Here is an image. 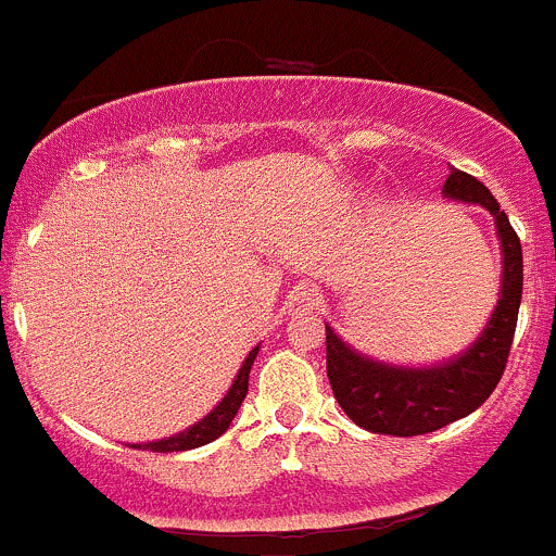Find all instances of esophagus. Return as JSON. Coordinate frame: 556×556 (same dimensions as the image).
Segmentation results:
<instances>
[{
  "mask_svg": "<svg viewBox=\"0 0 556 556\" xmlns=\"http://www.w3.org/2000/svg\"><path fill=\"white\" fill-rule=\"evenodd\" d=\"M318 302H321V296H318V291L313 289V286H294V289L289 291L286 307H289L291 313H300V316H305V313L316 311Z\"/></svg>",
  "mask_w": 556,
  "mask_h": 556,
  "instance_id": "1",
  "label": "esophagus"
}]
</instances>
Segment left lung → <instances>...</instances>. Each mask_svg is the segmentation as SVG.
Here are the masks:
<instances>
[{
	"label": "left lung",
	"instance_id": "left-lung-1",
	"mask_svg": "<svg viewBox=\"0 0 556 556\" xmlns=\"http://www.w3.org/2000/svg\"><path fill=\"white\" fill-rule=\"evenodd\" d=\"M443 194L459 202H476L494 216L503 249L500 300L481 338L454 359L432 367H394L362 356L327 324V376L334 400L354 425L378 435H427L481 408L503 378L514 343L525 283L519 235L500 211L492 191L463 169L452 167Z\"/></svg>",
	"mask_w": 556,
	"mask_h": 556
}]
</instances>
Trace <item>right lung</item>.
I'll use <instances>...</instances> for the list:
<instances>
[{"instance_id": "1", "label": "right lung", "mask_w": 556, "mask_h": 556, "mask_svg": "<svg viewBox=\"0 0 556 556\" xmlns=\"http://www.w3.org/2000/svg\"><path fill=\"white\" fill-rule=\"evenodd\" d=\"M256 354H260V345L249 351V356H245L238 378H235V383L229 387L227 397H224L222 403H218L216 408L205 416V419L197 421L194 427H189V430L178 432V435H173V438H164V441H151V443H135L131 448H148V452H162V454L189 452V448L205 446V443L216 441L218 435H224V432H227V427L232 425L235 416H238L245 394H249V372H251V365H254Z\"/></svg>"}]
</instances>
